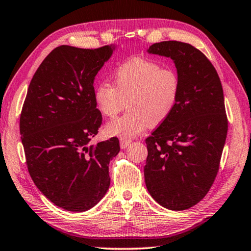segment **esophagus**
Instances as JSON below:
<instances>
[{"mask_svg":"<svg viewBox=\"0 0 251 251\" xmlns=\"http://www.w3.org/2000/svg\"><path fill=\"white\" fill-rule=\"evenodd\" d=\"M120 142H121V148L122 149H125V148H127V147L129 146L130 140L129 139H126V138H121Z\"/></svg>","mask_w":251,"mask_h":251,"instance_id":"obj_1","label":"esophagus"}]
</instances>
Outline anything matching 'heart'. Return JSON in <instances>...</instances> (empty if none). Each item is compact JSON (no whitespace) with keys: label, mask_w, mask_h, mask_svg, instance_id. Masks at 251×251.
<instances>
[{"label":"heart","mask_w":251,"mask_h":251,"mask_svg":"<svg viewBox=\"0 0 251 251\" xmlns=\"http://www.w3.org/2000/svg\"><path fill=\"white\" fill-rule=\"evenodd\" d=\"M114 86L106 81L98 83L93 91L97 107L103 115L114 117L125 109L124 115L107 123L106 132L132 138L148 125L165 122L178 104L180 77L175 68L162 66L147 57H131L113 72Z\"/></svg>","instance_id":"b5f03b06"}]
</instances>
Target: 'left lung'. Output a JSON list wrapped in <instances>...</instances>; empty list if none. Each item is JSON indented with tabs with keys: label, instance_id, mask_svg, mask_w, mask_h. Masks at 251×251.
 <instances>
[{
	"label": "left lung",
	"instance_id": "left-lung-1",
	"mask_svg": "<svg viewBox=\"0 0 251 251\" xmlns=\"http://www.w3.org/2000/svg\"><path fill=\"white\" fill-rule=\"evenodd\" d=\"M148 52L174 61L181 88L174 112L146 139V186L164 208L186 210L208 194L220 169L228 128L222 83L189 43L162 41Z\"/></svg>",
	"mask_w": 251,
	"mask_h": 251
}]
</instances>
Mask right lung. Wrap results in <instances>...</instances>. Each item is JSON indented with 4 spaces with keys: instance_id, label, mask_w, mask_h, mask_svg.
I'll return each instance as SVG.
<instances>
[{
    "instance_id": "obj_1",
    "label": "right lung",
    "mask_w": 251,
    "mask_h": 251,
    "mask_svg": "<svg viewBox=\"0 0 251 251\" xmlns=\"http://www.w3.org/2000/svg\"><path fill=\"white\" fill-rule=\"evenodd\" d=\"M111 55L109 46L54 49L34 73L19 119L33 183L51 202L73 212L103 198L110 160L120 151L117 137L89 145L102 124L93 80Z\"/></svg>"
}]
</instances>
